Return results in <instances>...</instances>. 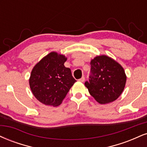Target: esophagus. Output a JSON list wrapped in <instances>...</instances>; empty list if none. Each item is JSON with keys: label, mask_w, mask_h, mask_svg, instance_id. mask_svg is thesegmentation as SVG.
I'll return each instance as SVG.
<instances>
[{"label": "esophagus", "mask_w": 147, "mask_h": 147, "mask_svg": "<svg viewBox=\"0 0 147 147\" xmlns=\"http://www.w3.org/2000/svg\"><path fill=\"white\" fill-rule=\"evenodd\" d=\"M79 81H81V82H84V81H85V77H82L81 79H79Z\"/></svg>", "instance_id": "1"}]
</instances>
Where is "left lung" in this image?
<instances>
[{"mask_svg":"<svg viewBox=\"0 0 147 147\" xmlns=\"http://www.w3.org/2000/svg\"><path fill=\"white\" fill-rule=\"evenodd\" d=\"M90 65L89 81H86L85 86L91 96L100 104L117 99L126 84L127 77L123 67L106 55L96 57Z\"/></svg>","mask_w":147,"mask_h":147,"instance_id":"obj_1","label":"left lung"}]
</instances>
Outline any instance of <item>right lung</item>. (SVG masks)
I'll use <instances>...</instances> for the list:
<instances>
[{"label": "right lung", "mask_w": 147, "mask_h": 147, "mask_svg": "<svg viewBox=\"0 0 147 147\" xmlns=\"http://www.w3.org/2000/svg\"><path fill=\"white\" fill-rule=\"evenodd\" d=\"M66 59L63 55L51 52L31 71V91L35 98L46 105H59L76 82L70 69L64 66Z\"/></svg>", "instance_id": "1"}]
</instances>
